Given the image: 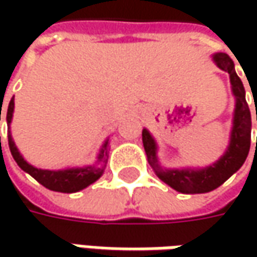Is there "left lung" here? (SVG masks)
<instances>
[{
    "mask_svg": "<svg viewBox=\"0 0 257 257\" xmlns=\"http://www.w3.org/2000/svg\"><path fill=\"white\" fill-rule=\"evenodd\" d=\"M13 113H14V97L11 98V101L8 104V111H7V123H8V146H10V152L13 154L14 160L17 164L28 173L30 176H33L37 182L43 184L44 187L53 190V192L61 193H75L78 190H83L87 186L93 184L95 180L100 179V176L103 174V167H95V166H85V167H74V169H65V170H44V169H37L30 163H27L24 157L18 152L17 146H15L13 136L10 132V124L13 120ZM0 120H1V108H0ZM107 143L104 144V147ZM0 147H1V137H0ZM100 162H105L104 159V150L98 156ZM166 183L173 182V176L163 174L162 176Z\"/></svg>",
    "mask_w": 257,
    "mask_h": 257,
    "instance_id": "obj_1",
    "label": "left lung"
}]
</instances>
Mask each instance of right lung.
<instances>
[{"label": "right lung", "instance_id": "1", "mask_svg": "<svg viewBox=\"0 0 257 257\" xmlns=\"http://www.w3.org/2000/svg\"><path fill=\"white\" fill-rule=\"evenodd\" d=\"M214 61L217 65L227 71L230 75V83L233 87V94L236 97V111H234V121H233L232 137H230V146L227 152L224 153L222 159L216 164L210 167L204 169L202 172L189 173V172H163L160 166L157 163L156 157V143L152 139L150 133L144 128L143 130V146L149 164L152 166L154 172L162 177L163 174L173 176V182H170V186H173L177 192L183 193H206L212 192L216 187L226 182L233 173L237 172L240 166L244 163L249 149H250V142H252V115L249 105L246 103L244 98V88H243L242 81L237 77L234 71V65L232 60L227 57L217 55L214 57ZM257 120V111H256Z\"/></svg>", "mask_w": 257, "mask_h": 257}]
</instances>
